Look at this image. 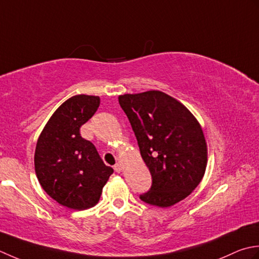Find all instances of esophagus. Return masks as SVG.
<instances>
[{
	"mask_svg": "<svg viewBox=\"0 0 259 259\" xmlns=\"http://www.w3.org/2000/svg\"><path fill=\"white\" fill-rule=\"evenodd\" d=\"M114 170L116 171V172H122V170H123V164H122V163H116V164L114 165Z\"/></svg>",
	"mask_w": 259,
	"mask_h": 259,
	"instance_id": "1",
	"label": "esophagus"
}]
</instances>
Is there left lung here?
Wrapping results in <instances>:
<instances>
[{"label": "left lung", "instance_id": "obj_1", "mask_svg": "<svg viewBox=\"0 0 259 259\" xmlns=\"http://www.w3.org/2000/svg\"><path fill=\"white\" fill-rule=\"evenodd\" d=\"M152 176L140 198L167 208L191 194L204 176L208 149L201 125L179 100L160 91L118 96Z\"/></svg>", "mask_w": 259, "mask_h": 259}]
</instances>
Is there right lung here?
Returning <instances> with one entry per match:
<instances>
[{"instance_id":"add662e5","label":"right lung","mask_w":259,"mask_h":259,"mask_svg":"<svg viewBox=\"0 0 259 259\" xmlns=\"http://www.w3.org/2000/svg\"><path fill=\"white\" fill-rule=\"evenodd\" d=\"M100 98L76 95L62 103L42 130L34 152V170L42 189L63 207L85 210L99 201L114 170L80 127L99 107Z\"/></svg>"}]
</instances>
